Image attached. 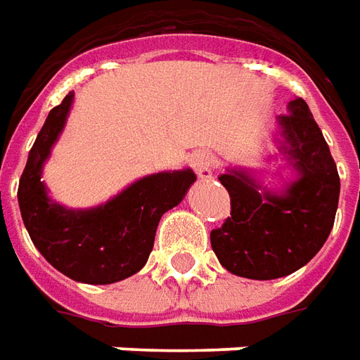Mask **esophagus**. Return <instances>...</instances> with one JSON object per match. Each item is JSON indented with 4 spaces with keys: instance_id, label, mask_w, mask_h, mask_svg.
Segmentation results:
<instances>
[{
    "instance_id": "esophagus-1",
    "label": "esophagus",
    "mask_w": 360,
    "mask_h": 360,
    "mask_svg": "<svg viewBox=\"0 0 360 360\" xmlns=\"http://www.w3.org/2000/svg\"><path fill=\"white\" fill-rule=\"evenodd\" d=\"M191 167L199 175L200 179H211L212 177V158L209 151H197L191 155Z\"/></svg>"
}]
</instances>
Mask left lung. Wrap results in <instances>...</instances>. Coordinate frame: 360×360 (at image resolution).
<instances>
[{
  "instance_id": "8db88e82",
  "label": "left lung",
  "mask_w": 360,
  "mask_h": 360,
  "mask_svg": "<svg viewBox=\"0 0 360 360\" xmlns=\"http://www.w3.org/2000/svg\"><path fill=\"white\" fill-rule=\"evenodd\" d=\"M278 116V149L293 171L282 193L248 171L229 169L219 181L231 195V217L211 232L219 262L234 276L276 280L314 258L333 229L341 181L329 146L303 98Z\"/></svg>"
}]
</instances>
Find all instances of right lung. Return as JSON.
<instances>
[{"instance_id": "1", "label": "right lung", "mask_w": 360, "mask_h": 360, "mask_svg": "<svg viewBox=\"0 0 360 360\" xmlns=\"http://www.w3.org/2000/svg\"><path fill=\"white\" fill-rule=\"evenodd\" d=\"M72 98L75 92H68L49 112L29 151L17 200L27 232L46 262L75 282L104 285L146 266L163 212L179 205L197 175L191 169L153 173L94 209L75 211L51 200L41 175Z\"/></svg>"}]
</instances>
